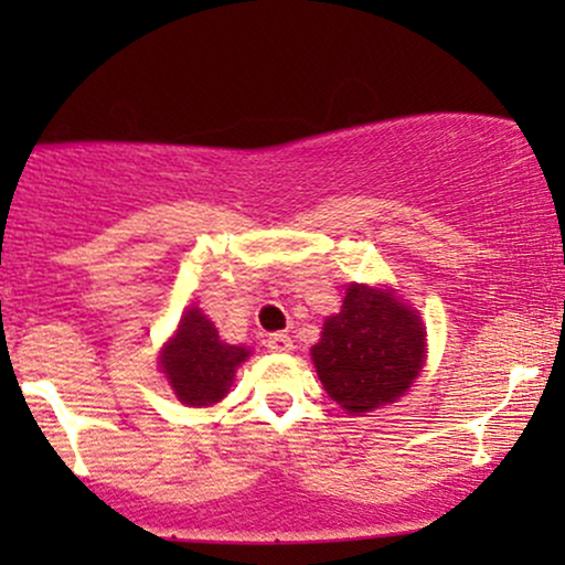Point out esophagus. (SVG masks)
Here are the masks:
<instances>
[{"label":"esophagus","mask_w":565,"mask_h":565,"mask_svg":"<svg viewBox=\"0 0 565 565\" xmlns=\"http://www.w3.org/2000/svg\"><path fill=\"white\" fill-rule=\"evenodd\" d=\"M265 344L269 352H290L292 350V339L288 334H269Z\"/></svg>","instance_id":"34e87169"}]
</instances>
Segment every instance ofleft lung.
Returning a JSON list of instances; mask_svg holds the SVG:
<instances>
[{
  "label": "left lung",
  "instance_id": "obj_1",
  "mask_svg": "<svg viewBox=\"0 0 565 565\" xmlns=\"http://www.w3.org/2000/svg\"><path fill=\"white\" fill-rule=\"evenodd\" d=\"M323 388L350 414L404 396L424 365V327L393 292L352 285L311 350Z\"/></svg>",
  "mask_w": 565,
  "mask_h": 565
}]
</instances>
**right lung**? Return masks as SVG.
<instances>
[{
  "label": "right lung",
  "instance_id": "1",
  "mask_svg": "<svg viewBox=\"0 0 565 565\" xmlns=\"http://www.w3.org/2000/svg\"><path fill=\"white\" fill-rule=\"evenodd\" d=\"M249 358L244 347L223 344L218 329L198 308L182 316L177 337L161 352V367L188 406H211L228 393L236 367Z\"/></svg>",
  "mask_w": 565,
  "mask_h": 565
}]
</instances>
